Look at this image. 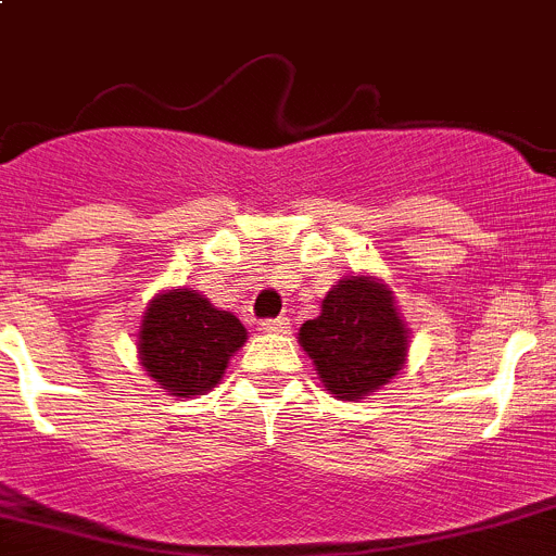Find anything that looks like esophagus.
I'll return each instance as SVG.
<instances>
[{
	"label": "esophagus",
	"instance_id": "obj_1",
	"mask_svg": "<svg viewBox=\"0 0 556 556\" xmlns=\"http://www.w3.org/2000/svg\"><path fill=\"white\" fill-rule=\"evenodd\" d=\"M260 329L268 334H285L288 332V318H271V321H260Z\"/></svg>",
	"mask_w": 556,
	"mask_h": 556
}]
</instances>
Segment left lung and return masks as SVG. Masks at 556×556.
I'll list each match as a JSON object with an SVG mask.
<instances>
[{
    "label": "left lung",
    "mask_w": 556,
    "mask_h": 556,
    "mask_svg": "<svg viewBox=\"0 0 556 556\" xmlns=\"http://www.w3.org/2000/svg\"><path fill=\"white\" fill-rule=\"evenodd\" d=\"M299 346L334 399L359 402L402 371L409 327L384 279L354 274L329 288L321 313L299 329Z\"/></svg>",
    "instance_id": "8db88e82"
}]
</instances>
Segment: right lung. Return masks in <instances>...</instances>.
I'll list each match as a JSON object with an SVG mask.
<instances>
[{
	"instance_id": "obj_1",
	"label": "right lung",
	"mask_w": 556,
	"mask_h": 556,
	"mask_svg": "<svg viewBox=\"0 0 556 556\" xmlns=\"http://www.w3.org/2000/svg\"><path fill=\"white\" fill-rule=\"evenodd\" d=\"M138 363L168 396H204L222 382L232 354L249 340L238 315L191 288L160 290L141 315Z\"/></svg>"
}]
</instances>
